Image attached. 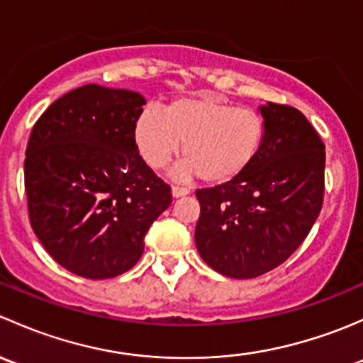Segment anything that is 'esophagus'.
<instances>
[{"instance_id": "1", "label": "esophagus", "mask_w": 363, "mask_h": 363, "mask_svg": "<svg viewBox=\"0 0 363 363\" xmlns=\"http://www.w3.org/2000/svg\"><path fill=\"white\" fill-rule=\"evenodd\" d=\"M186 195H189L188 188H179V186H174V188H172V196H174V199H179V196H186Z\"/></svg>"}]
</instances>
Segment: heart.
Returning a JSON list of instances; mask_svg holds the SVG:
<instances>
[{"mask_svg":"<svg viewBox=\"0 0 363 363\" xmlns=\"http://www.w3.org/2000/svg\"><path fill=\"white\" fill-rule=\"evenodd\" d=\"M265 138L262 113L235 107L214 93L172 100L163 113L145 108L133 124L135 145L147 167L163 168L182 149L186 158L174 168L175 179L202 177L216 186L242 177L258 160Z\"/></svg>","mask_w":363,"mask_h":363,"instance_id":"obj_1","label":"heart"}]
</instances>
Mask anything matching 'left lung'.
Wrapping results in <instances>:
<instances>
[{
  "instance_id": "left-lung-1",
  "label": "left lung",
  "mask_w": 363,
  "mask_h": 363,
  "mask_svg": "<svg viewBox=\"0 0 363 363\" xmlns=\"http://www.w3.org/2000/svg\"><path fill=\"white\" fill-rule=\"evenodd\" d=\"M267 138L237 181L196 191L195 242L216 272L258 277L290 258L320 216L325 145L302 112L267 101L258 107Z\"/></svg>"
}]
</instances>
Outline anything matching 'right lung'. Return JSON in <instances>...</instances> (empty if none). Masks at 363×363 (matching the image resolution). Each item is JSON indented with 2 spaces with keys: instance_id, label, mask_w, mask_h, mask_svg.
Listing matches in <instances>:
<instances>
[{
  "instance_id": "1",
  "label": "right lung",
  "mask_w": 363,
  "mask_h": 363,
  "mask_svg": "<svg viewBox=\"0 0 363 363\" xmlns=\"http://www.w3.org/2000/svg\"><path fill=\"white\" fill-rule=\"evenodd\" d=\"M145 98L87 84L54 101L31 130L24 161L29 221L61 267L87 279L130 270L172 203L144 163L133 124Z\"/></svg>"
}]
</instances>
